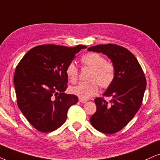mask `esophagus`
I'll return each mask as SVG.
<instances>
[{
  "mask_svg": "<svg viewBox=\"0 0 160 160\" xmlns=\"http://www.w3.org/2000/svg\"><path fill=\"white\" fill-rule=\"evenodd\" d=\"M87 101H88V100L83 99V98H79V102H82V103H86Z\"/></svg>",
  "mask_w": 160,
  "mask_h": 160,
  "instance_id": "esophagus-1",
  "label": "esophagus"
}]
</instances>
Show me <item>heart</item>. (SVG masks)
Here are the masks:
<instances>
[{
    "label": "heart",
    "instance_id": "1",
    "mask_svg": "<svg viewBox=\"0 0 160 160\" xmlns=\"http://www.w3.org/2000/svg\"><path fill=\"white\" fill-rule=\"evenodd\" d=\"M82 63L91 69L89 82H80L78 85L71 88L70 91L83 99H88L96 95L98 85L107 89L113 84L115 78V68L111 63L107 62L102 55L96 52H89L82 57ZM66 75L71 83L75 84L78 78V68L74 63H70L66 68Z\"/></svg>",
    "mask_w": 160,
    "mask_h": 160
}]
</instances>
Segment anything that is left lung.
<instances>
[{
  "label": "left lung",
  "instance_id": "left-lung-1",
  "mask_svg": "<svg viewBox=\"0 0 160 160\" xmlns=\"http://www.w3.org/2000/svg\"><path fill=\"white\" fill-rule=\"evenodd\" d=\"M88 50L103 53L115 68L113 84L103 94L110 100L95 98L96 111L90 119L97 131L115 133L127 125L139 110L146 89V78L137 58L125 47L100 44L90 47Z\"/></svg>",
  "mask_w": 160,
  "mask_h": 160
}]
</instances>
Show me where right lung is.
<instances>
[{
    "label": "right lung",
    "instance_id": "1",
    "mask_svg": "<svg viewBox=\"0 0 160 160\" xmlns=\"http://www.w3.org/2000/svg\"><path fill=\"white\" fill-rule=\"evenodd\" d=\"M84 45L67 47L53 44L33 47L16 67L14 85L19 109L38 131L49 133L60 128L76 95L67 94L66 68Z\"/></svg>",
    "mask_w": 160,
    "mask_h": 160
}]
</instances>
